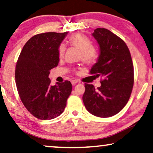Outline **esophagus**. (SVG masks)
I'll list each match as a JSON object with an SVG mask.
<instances>
[{"label":"esophagus","mask_w":153,"mask_h":153,"mask_svg":"<svg viewBox=\"0 0 153 153\" xmlns=\"http://www.w3.org/2000/svg\"><path fill=\"white\" fill-rule=\"evenodd\" d=\"M78 82H79L78 79H73V80H71V83L73 85H75L76 83Z\"/></svg>","instance_id":"obj_1"}]
</instances>
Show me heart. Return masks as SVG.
<instances>
[{
	"label": "heart",
	"mask_w": 153,
	"mask_h": 153,
	"mask_svg": "<svg viewBox=\"0 0 153 153\" xmlns=\"http://www.w3.org/2000/svg\"><path fill=\"white\" fill-rule=\"evenodd\" d=\"M70 44L80 51L79 59L86 64H91L96 61L98 57V51L96 47L92 45V42L87 35L82 33L72 34L69 38ZM66 47L61 44L58 48V53L62 57L65 52Z\"/></svg>",
	"instance_id": "b5f03b06"
}]
</instances>
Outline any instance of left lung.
<instances>
[{
	"label": "left lung",
	"mask_w": 153,
	"mask_h": 153,
	"mask_svg": "<svg viewBox=\"0 0 153 153\" xmlns=\"http://www.w3.org/2000/svg\"><path fill=\"white\" fill-rule=\"evenodd\" d=\"M92 35L99 45L100 55L90 74L102 79L97 89L85 84L83 102L91 114L110 117L121 111L130 97L134 85L132 57L124 41L109 30L98 27Z\"/></svg>",
	"instance_id": "obj_1"
}]
</instances>
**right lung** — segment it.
I'll return each mask as SVG.
<instances>
[{
	"mask_svg": "<svg viewBox=\"0 0 153 153\" xmlns=\"http://www.w3.org/2000/svg\"><path fill=\"white\" fill-rule=\"evenodd\" d=\"M67 32L36 34L26 42L17 60L15 80L23 104L31 114L51 120L63 112L72 91L70 81L51 85L50 70L59 63L58 48Z\"/></svg>",
	"mask_w": 153,
	"mask_h": 153,
	"instance_id": "obj_1",
	"label": "right lung"
}]
</instances>
